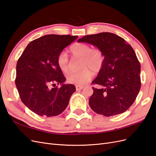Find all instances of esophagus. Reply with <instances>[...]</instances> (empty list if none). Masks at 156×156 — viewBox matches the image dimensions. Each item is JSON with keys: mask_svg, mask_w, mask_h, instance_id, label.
<instances>
[{"mask_svg": "<svg viewBox=\"0 0 156 156\" xmlns=\"http://www.w3.org/2000/svg\"><path fill=\"white\" fill-rule=\"evenodd\" d=\"M75 88H76V90H81L83 88V86H79V85H76L75 86Z\"/></svg>", "mask_w": 156, "mask_h": 156, "instance_id": "34e87169", "label": "esophagus"}]
</instances>
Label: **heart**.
I'll list each match as a JSON object with an SVG mask.
<instances>
[{
    "label": "heart",
    "mask_w": 156,
    "mask_h": 156,
    "mask_svg": "<svg viewBox=\"0 0 156 156\" xmlns=\"http://www.w3.org/2000/svg\"><path fill=\"white\" fill-rule=\"evenodd\" d=\"M69 51L73 58H81L80 68L83 69L68 74L66 79L69 83L83 85L92 79V72H100L104 65L105 55L100 49H92L85 43H75L70 47ZM56 63L63 73H67L69 71V60L66 52L62 51L58 55Z\"/></svg>",
    "instance_id": "b5f03b06"
}]
</instances>
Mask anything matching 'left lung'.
I'll return each mask as SVG.
<instances>
[{
  "instance_id": "obj_1",
  "label": "left lung",
  "mask_w": 156,
  "mask_h": 156,
  "mask_svg": "<svg viewBox=\"0 0 156 156\" xmlns=\"http://www.w3.org/2000/svg\"><path fill=\"white\" fill-rule=\"evenodd\" d=\"M103 51L105 63L92 82L94 88L89 105L98 114L115 116L126 111L134 103L140 88V65L132 47L111 32L87 35L78 40Z\"/></svg>"
}]
</instances>
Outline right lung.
Segmentation results:
<instances>
[{"mask_svg": "<svg viewBox=\"0 0 156 156\" xmlns=\"http://www.w3.org/2000/svg\"><path fill=\"white\" fill-rule=\"evenodd\" d=\"M78 37L70 35H45L28 44L18 59L16 85L22 102L40 116H54L67 107L75 92L56 63L58 55ZM61 84L58 88L55 84Z\"/></svg>", "mask_w": 156, "mask_h": 156, "instance_id": "right-lung-1", "label": "right lung"}]
</instances>
